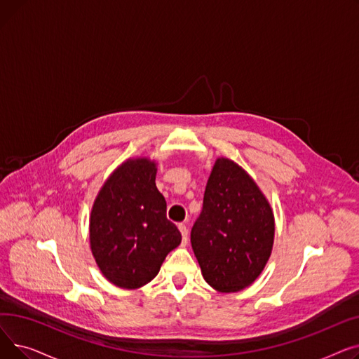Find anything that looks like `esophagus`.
Listing matches in <instances>:
<instances>
[{"instance_id": "34e87169", "label": "esophagus", "mask_w": 359, "mask_h": 359, "mask_svg": "<svg viewBox=\"0 0 359 359\" xmlns=\"http://www.w3.org/2000/svg\"><path fill=\"white\" fill-rule=\"evenodd\" d=\"M179 230L182 233V238H183V244L187 243V237H189V230H187L186 224H179Z\"/></svg>"}]
</instances>
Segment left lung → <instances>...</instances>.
Returning <instances> with one entry per match:
<instances>
[{"instance_id": "1", "label": "left lung", "mask_w": 359, "mask_h": 359, "mask_svg": "<svg viewBox=\"0 0 359 359\" xmlns=\"http://www.w3.org/2000/svg\"><path fill=\"white\" fill-rule=\"evenodd\" d=\"M273 238L275 217L266 196L241 165L218 157L191 233L203 279L219 292L248 288L265 269Z\"/></svg>"}]
</instances>
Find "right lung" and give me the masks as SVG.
<instances>
[{"instance_id":"obj_1","label":"right lung","mask_w":359,"mask_h":359,"mask_svg":"<svg viewBox=\"0 0 359 359\" xmlns=\"http://www.w3.org/2000/svg\"><path fill=\"white\" fill-rule=\"evenodd\" d=\"M157 163L125 160L106 179L90 214V249L103 276L123 290L153 280L182 234L165 217L156 186Z\"/></svg>"}]
</instances>
